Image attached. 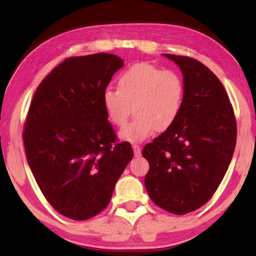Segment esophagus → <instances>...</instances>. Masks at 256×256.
<instances>
[{"label": "esophagus", "mask_w": 256, "mask_h": 256, "mask_svg": "<svg viewBox=\"0 0 256 256\" xmlns=\"http://www.w3.org/2000/svg\"><path fill=\"white\" fill-rule=\"evenodd\" d=\"M133 151H134V156L136 157H140L141 156V148L138 144H133Z\"/></svg>", "instance_id": "34e87169"}]
</instances>
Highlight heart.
Wrapping results in <instances>:
<instances>
[{"mask_svg":"<svg viewBox=\"0 0 256 256\" xmlns=\"http://www.w3.org/2000/svg\"><path fill=\"white\" fill-rule=\"evenodd\" d=\"M118 89L104 90L102 102L108 120L123 126L133 112L136 118L120 136L131 142L144 141L154 131L164 132L178 118L184 105L185 84L178 73L141 62L120 73Z\"/></svg>","mask_w":256,"mask_h":256,"instance_id":"1","label":"heart"}]
</instances>
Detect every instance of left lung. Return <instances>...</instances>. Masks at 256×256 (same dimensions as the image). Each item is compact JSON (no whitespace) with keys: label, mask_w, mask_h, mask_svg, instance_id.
<instances>
[{"label":"left lung","mask_w":256,"mask_h":256,"mask_svg":"<svg viewBox=\"0 0 256 256\" xmlns=\"http://www.w3.org/2000/svg\"><path fill=\"white\" fill-rule=\"evenodd\" d=\"M164 56L182 70L185 99L174 125L142 150L149 162L144 185L158 206L185 214L206 204L222 183L235 150L237 124L214 72L188 56Z\"/></svg>","instance_id":"left-lung-1"}]
</instances>
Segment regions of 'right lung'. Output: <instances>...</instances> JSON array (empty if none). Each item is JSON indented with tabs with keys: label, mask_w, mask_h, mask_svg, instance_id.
Returning <instances> with one entry per match:
<instances>
[{
	"label": "right lung",
	"mask_w": 256,
	"mask_h": 256,
	"mask_svg": "<svg viewBox=\"0 0 256 256\" xmlns=\"http://www.w3.org/2000/svg\"><path fill=\"white\" fill-rule=\"evenodd\" d=\"M123 66L114 54L68 58L42 81L30 104L24 130L28 164L46 200L66 218L86 220L105 209L133 158L102 102Z\"/></svg>",
	"instance_id": "1"
}]
</instances>
